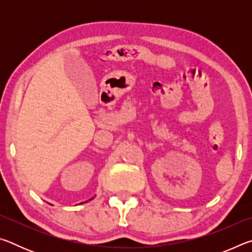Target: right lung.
Instances as JSON below:
<instances>
[{
	"instance_id": "1",
	"label": "right lung",
	"mask_w": 252,
	"mask_h": 252,
	"mask_svg": "<svg viewBox=\"0 0 252 252\" xmlns=\"http://www.w3.org/2000/svg\"><path fill=\"white\" fill-rule=\"evenodd\" d=\"M93 199V198H92ZM92 199H90V200H92ZM85 202H88V201H85ZM82 203H84V202H82Z\"/></svg>"
}]
</instances>
